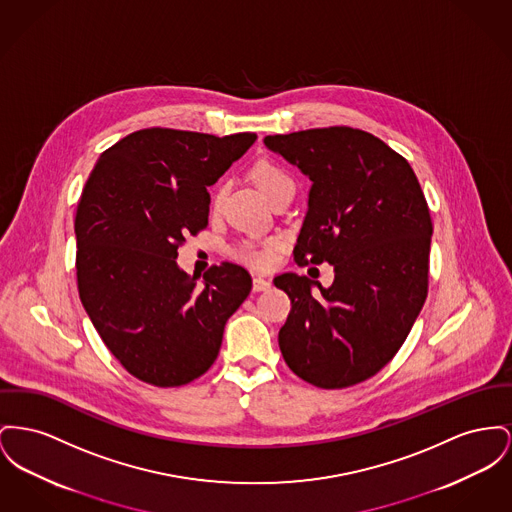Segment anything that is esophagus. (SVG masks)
<instances>
[{"label": "esophagus", "instance_id": "esophagus-1", "mask_svg": "<svg viewBox=\"0 0 512 512\" xmlns=\"http://www.w3.org/2000/svg\"><path fill=\"white\" fill-rule=\"evenodd\" d=\"M269 288H271V282L267 278H261V276L253 278V292H265Z\"/></svg>", "mask_w": 512, "mask_h": 512}]
</instances>
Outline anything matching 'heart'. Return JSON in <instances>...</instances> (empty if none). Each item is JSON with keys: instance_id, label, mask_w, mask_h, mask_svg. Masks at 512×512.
<instances>
[{"instance_id": "obj_1", "label": "heart", "mask_w": 512, "mask_h": 512, "mask_svg": "<svg viewBox=\"0 0 512 512\" xmlns=\"http://www.w3.org/2000/svg\"><path fill=\"white\" fill-rule=\"evenodd\" d=\"M253 176L269 201L282 189H294V180L288 176V172L269 160L259 162L253 170ZM218 195L214 197V201H218ZM276 249H278L276 240L241 241L240 245L234 249V255L255 269H269L276 259Z\"/></svg>"}]
</instances>
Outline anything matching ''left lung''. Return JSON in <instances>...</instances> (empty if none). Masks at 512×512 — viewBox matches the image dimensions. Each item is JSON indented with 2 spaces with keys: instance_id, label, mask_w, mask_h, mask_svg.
Wrapping results in <instances>:
<instances>
[{
  "instance_id": "left-lung-1",
  "label": "left lung",
  "mask_w": 512,
  "mask_h": 512,
  "mask_svg": "<svg viewBox=\"0 0 512 512\" xmlns=\"http://www.w3.org/2000/svg\"><path fill=\"white\" fill-rule=\"evenodd\" d=\"M265 145L313 181L294 261L334 267L331 288L294 272L274 278L292 301L280 352L315 387L358 385L394 358L427 298L433 224L420 181L404 156L346 125Z\"/></svg>"
}]
</instances>
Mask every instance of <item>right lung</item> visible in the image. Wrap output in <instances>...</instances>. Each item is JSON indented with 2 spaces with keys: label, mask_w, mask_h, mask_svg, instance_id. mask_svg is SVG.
Instances as JSON below:
<instances>
[{
  "label": "right lung",
  "mask_w": 512,
  "mask_h": 512,
  "mask_svg": "<svg viewBox=\"0 0 512 512\" xmlns=\"http://www.w3.org/2000/svg\"><path fill=\"white\" fill-rule=\"evenodd\" d=\"M255 133L149 127L102 152L77 214V288L94 329L139 381L181 387L209 371L224 325L251 292L240 265L203 276L176 263L185 236L209 224L207 187L255 143Z\"/></svg>",
  "instance_id": "obj_1"
}]
</instances>
